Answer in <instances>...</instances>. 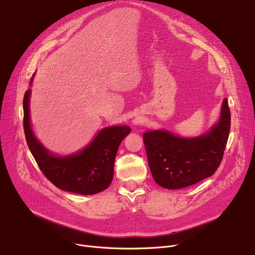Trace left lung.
<instances>
[{
    "label": "left lung",
    "instance_id": "obj_1",
    "mask_svg": "<svg viewBox=\"0 0 255 255\" xmlns=\"http://www.w3.org/2000/svg\"><path fill=\"white\" fill-rule=\"evenodd\" d=\"M230 130L231 112L225 98L218 123L202 136L183 138L165 130L145 132L142 137L155 182L166 189H181L214 175Z\"/></svg>",
    "mask_w": 255,
    "mask_h": 255
}]
</instances>
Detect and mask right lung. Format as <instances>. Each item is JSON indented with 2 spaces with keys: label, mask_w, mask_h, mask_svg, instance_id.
Listing matches in <instances>:
<instances>
[{
  "label": "right lung",
  "mask_w": 255,
  "mask_h": 255,
  "mask_svg": "<svg viewBox=\"0 0 255 255\" xmlns=\"http://www.w3.org/2000/svg\"><path fill=\"white\" fill-rule=\"evenodd\" d=\"M30 95L29 89L23 97L24 135L43 175L59 189L68 192L90 195L105 190L113 181L119 145L130 133V127H106L83 151L64 157L53 156L35 137L31 128Z\"/></svg>",
  "instance_id": "add662e5"
}]
</instances>
